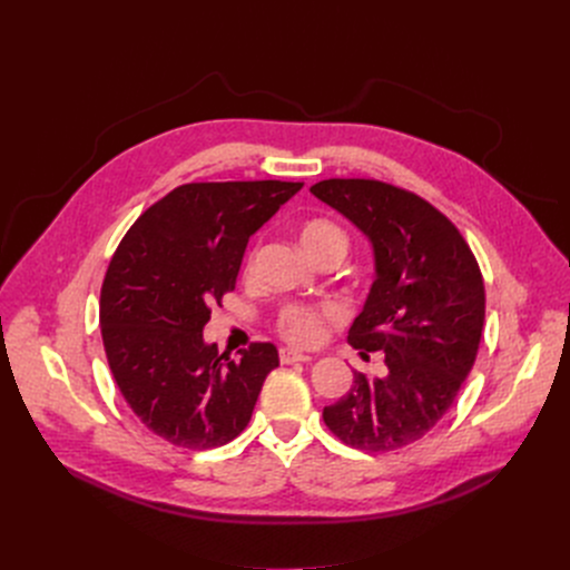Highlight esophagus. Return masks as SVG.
Wrapping results in <instances>:
<instances>
[{"instance_id":"obj_1","label":"esophagus","mask_w":570,"mask_h":570,"mask_svg":"<svg viewBox=\"0 0 570 570\" xmlns=\"http://www.w3.org/2000/svg\"><path fill=\"white\" fill-rule=\"evenodd\" d=\"M279 361H282L284 365H291V363H306V361H313V356L302 354V352H297V350L284 347V350H279Z\"/></svg>"}]
</instances>
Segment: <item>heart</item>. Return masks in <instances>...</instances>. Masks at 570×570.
<instances>
[{
    "instance_id": "1",
    "label": "heart",
    "mask_w": 570,
    "mask_h": 570,
    "mask_svg": "<svg viewBox=\"0 0 570 570\" xmlns=\"http://www.w3.org/2000/svg\"><path fill=\"white\" fill-rule=\"evenodd\" d=\"M297 240L311 262L322 255H341L347 253V234L332 220L311 218L297 227ZM253 264H248V271ZM277 332L293 345H315L324 334V313L306 306H286L277 317Z\"/></svg>"
}]
</instances>
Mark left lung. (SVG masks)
<instances>
[{"instance_id":"1","label":"left lung","mask_w":570,"mask_h":570,"mask_svg":"<svg viewBox=\"0 0 570 570\" xmlns=\"http://www.w3.org/2000/svg\"><path fill=\"white\" fill-rule=\"evenodd\" d=\"M311 194L372 243L374 282L350 345L383 352L385 376L354 372L350 392L322 411L345 444L394 451L424 438L469 376L484 322V284L458 227L424 198L379 183L332 178Z\"/></svg>"}]
</instances>
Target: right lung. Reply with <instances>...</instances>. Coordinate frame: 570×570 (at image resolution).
I'll return each instance as SVG.
<instances>
[{"instance_id": "right-lung-1", "label": "right lung", "mask_w": 570, "mask_h": 570, "mask_svg": "<svg viewBox=\"0 0 570 570\" xmlns=\"http://www.w3.org/2000/svg\"><path fill=\"white\" fill-rule=\"evenodd\" d=\"M302 183H191L148 207L121 238L101 286V336L112 376L139 422L174 446L203 451L248 426L273 343L234 361L205 343L212 304L234 291L250 236Z\"/></svg>"}]
</instances>
